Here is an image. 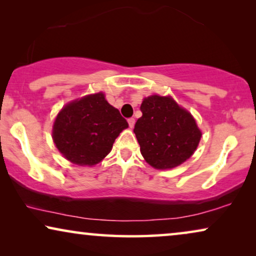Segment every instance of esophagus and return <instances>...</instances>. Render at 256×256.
Returning a JSON list of instances; mask_svg holds the SVG:
<instances>
[{"label": "esophagus", "instance_id": "obj_1", "mask_svg": "<svg viewBox=\"0 0 256 256\" xmlns=\"http://www.w3.org/2000/svg\"><path fill=\"white\" fill-rule=\"evenodd\" d=\"M128 124H129V127H130V128L134 127V124H135V118H128Z\"/></svg>", "mask_w": 256, "mask_h": 256}]
</instances>
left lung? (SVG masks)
<instances>
[{
	"label": "left lung",
	"mask_w": 256,
	"mask_h": 256,
	"mask_svg": "<svg viewBox=\"0 0 256 256\" xmlns=\"http://www.w3.org/2000/svg\"><path fill=\"white\" fill-rule=\"evenodd\" d=\"M134 132L142 156L155 169H172L190 158L202 132L192 115L172 98L152 96L141 104Z\"/></svg>",
	"instance_id": "8db88e82"
}]
</instances>
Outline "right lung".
Here are the masks:
<instances>
[{"label":"right lung","mask_w":256,"mask_h":256,"mask_svg":"<svg viewBox=\"0 0 256 256\" xmlns=\"http://www.w3.org/2000/svg\"><path fill=\"white\" fill-rule=\"evenodd\" d=\"M128 122L110 106L102 93L66 104L56 118L54 141L70 162L94 166L104 160Z\"/></svg>","instance_id":"1"}]
</instances>
